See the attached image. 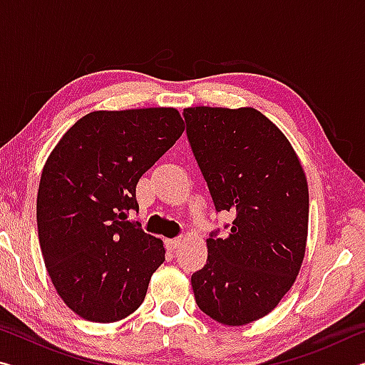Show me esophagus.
<instances>
[{
	"mask_svg": "<svg viewBox=\"0 0 365 365\" xmlns=\"http://www.w3.org/2000/svg\"><path fill=\"white\" fill-rule=\"evenodd\" d=\"M180 242H182L180 238H170V240H165V246H168V250L175 251L178 248V245H180Z\"/></svg>",
	"mask_w": 365,
	"mask_h": 365,
	"instance_id": "1",
	"label": "esophagus"
}]
</instances>
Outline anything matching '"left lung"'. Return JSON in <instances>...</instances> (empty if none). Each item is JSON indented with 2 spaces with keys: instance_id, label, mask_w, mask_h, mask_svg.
Masks as SVG:
<instances>
[{
  "instance_id": "8db88e82",
  "label": "left lung",
  "mask_w": 365,
  "mask_h": 365,
  "mask_svg": "<svg viewBox=\"0 0 365 365\" xmlns=\"http://www.w3.org/2000/svg\"><path fill=\"white\" fill-rule=\"evenodd\" d=\"M188 141L215 211L235 214L206 240L191 275L197 307L230 327L267 316L293 287L306 252L309 190L292 143L255 108L183 109Z\"/></svg>"
}]
</instances>
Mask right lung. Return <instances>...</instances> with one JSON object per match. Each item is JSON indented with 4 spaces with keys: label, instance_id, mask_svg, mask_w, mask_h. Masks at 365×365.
<instances>
[{
    "label": "right lung",
    "instance_id": "add662e5",
    "mask_svg": "<svg viewBox=\"0 0 365 365\" xmlns=\"http://www.w3.org/2000/svg\"><path fill=\"white\" fill-rule=\"evenodd\" d=\"M183 130L175 108L95 110L48 156L36 196L40 248L58 294L82 319L117 322L143 302L165 250L125 219L138 211L141 175Z\"/></svg>",
    "mask_w": 365,
    "mask_h": 365
}]
</instances>
